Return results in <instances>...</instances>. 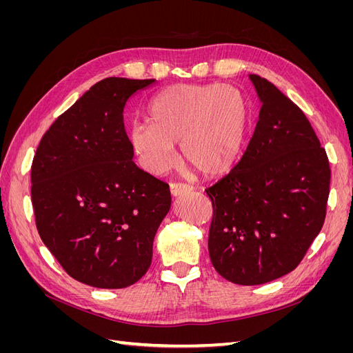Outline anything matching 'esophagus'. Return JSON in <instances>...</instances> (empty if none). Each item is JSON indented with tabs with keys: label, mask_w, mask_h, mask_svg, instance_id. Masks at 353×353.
Masks as SVG:
<instances>
[{
	"label": "esophagus",
	"mask_w": 353,
	"mask_h": 353,
	"mask_svg": "<svg viewBox=\"0 0 353 353\" xmlns=\"http://www.w3.org/2000/svg\"><path fill=\"white\" fill-rule=\"evenodd\" d=\"M194 188L188 185V184H181V183H174L170 184V194H172L174 197H178V196H183L185 193H190V191H193Z\"/></svg>",
	"instance_id": "34e87169"
}]
</instances>
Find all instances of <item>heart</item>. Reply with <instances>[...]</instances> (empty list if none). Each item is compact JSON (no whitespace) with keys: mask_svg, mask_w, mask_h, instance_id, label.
Instances as JSON below:
<instances>
[{"mask_svg":"<svg viewBox=\"0 0 353 353\" xmlns=\"http://www.w3.org/2000/svg\"><path fill=\"white\" fill-rule=\"evenodd\" d=\"M150 122H134L130 144L138 162L152 175H163L178 160L203 175L228 172L237 162L248 131V104L231 85L176 83L148 105Z\"/></svg>","mask_w":353,"mask_h":353,"instance_id":"heart-1","label":"heart"}]
</instances>
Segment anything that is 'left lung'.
<instances>
[{
	"label": "left lung",
	"mask_w": 353,
	"mask_h": 353,
	"mask_svg": "<svg viewBox=\"0 0 353 353\" xmlns=\"http://www.w3.org/2000/svg\"><path fill=\"white\" fill-rule=\"evenodd\" d=\"M249 79L259 121L240 162L206 193L213 268L231 283L258 285L293 271L321 231L330 165L305 113L270 81Z\"/></svg>",
	"instance_id": "1"
}]
</instances>
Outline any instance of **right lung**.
<instances>
[{
    "label": "right lung",
    "mask_w": 353,
    "mask_h": 353,
    "mask_svg": "<svg viewBox=\"0 0 353 353\" xmlns=\"http://www.w3.org/2000/svg\"><path fill=\"white\" fill-rule=\"evenodd\" d=\"M154 82H97L57 117L37 148L30 196L38 232L63 270L83 284L123 288L150 268L170 191L132 162L123 109Z\"/></svg>",
    "instance_id": "1"
}]
</instances>
